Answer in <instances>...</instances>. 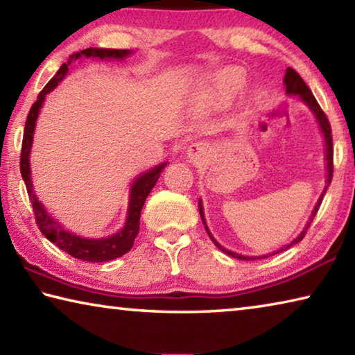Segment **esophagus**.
I'll return each mask as SVG.
<instances>
[{
  "mask_svg": "<svg viewBox=\"0 0 355 355\" xmlns=\"http://www.w3.org/2000/svg\"><path fill=\"white\" fill-rule=\"evenodd\" d=\"M207 153H208V146L205 142H194L188 147V156L191 161H194V163L202 161L207 156Z\"/></svg>",
  "mask_w": 355,
  "mask_h": 355,
  "instance_id": "1",
  "label": "esophagus"
}]
</instances>
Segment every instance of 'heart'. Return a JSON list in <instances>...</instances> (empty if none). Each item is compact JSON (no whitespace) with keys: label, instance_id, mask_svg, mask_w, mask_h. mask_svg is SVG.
<instances>
[{"label":"heart","instance_id":"obj_1","mask_svg":"<svg viewBox=\"0 0 355 355\" xmlns=\"http://www.w3.org/2000/svg\"><path fill=\"white\" fill-rule=\"evenodd\" d=\"M227 94H228V86H227V84H224V83H220L219 86H218V89H216V97L222 100Z\"/></svg>","mask_w":355,"mask_h":355}]
</instances>
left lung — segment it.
<instances>
[{"label": "left lung", "instance_id": "left-lung-1", "mask_svg": "<svg viewBox=\"0 0 355 355\" xmlns=\"http://www.w3.org/2000/svg\"><path fill=\"white\" fill-rule=\"evenodd\" d=\"M284 84H285V87H286V94H290V95H299V98L302 100L304 103L310 107L311 112L315 114V117H316V120H318V123H320V128H321L322 135H324V141H326L327 186H326V188H324L322 194H321V197H320V200H318V203H316V205H315L313 213H311V216H310V220H309V224H307V227L304 228V232L300 233V235H299L296 239H293V241H291L290 244L284 245V248H282V249H280V250H277V252H274V254H279V252H284V250H286V249H290L291 245L297 244L299 241H302V238L305 236V233H307V228L310 227L311 220H313V218H315V216H316L318 209H320V205H321V202H322V197H324V194H326V189L329 188L330 182H332V175H334V147H332V128H330V123H329V119H327V116H326V114H324V111L321 110V106L318 105V101H316V98H315V95L311 94V91H310V89H309V86H307V84H305V81L302 80V78H300V75L297 73L296 70L291 69V67H288V69H286V73H285V78H284ZM199 213H200L202 222H203V224H205V230L208 232L209 238L213 239L214 244L218 245V248H219L222 252H224V254L230 255V257H233V258H239V260H255V258H261V257H244V255L235 254V252H230V250H227V249L222 248V245H220L219 243H216V239L211 236V233H209V230H208V227H207V222H205V216H203V208H202V202H200V200H199ZM274 254H272V255H274ZM266 257H268V255H264V258H266Z\"/></svg>", "mask_w": 355, "mask_h": 355}]
</instances>
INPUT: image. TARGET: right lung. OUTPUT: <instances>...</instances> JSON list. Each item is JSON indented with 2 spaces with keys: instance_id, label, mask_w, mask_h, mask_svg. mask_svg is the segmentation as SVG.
I'll list each match as a JSON object with an SVG mask.
<instances>
[{
  "instance_id": "right-lung-1",
  "label": "right lung",
  "mask_w": 355,
  "mask_h": 355,
  "mask_svg": "<svg viewBox=\"0 0 355 355\" xmlns=\"http://www.w3.org/2000/svg\"><path fill=\"white\" fill-rule=\"evenodd\" d=\"M130 50H112V48H86L78 53H73L69 58V61L61 65V69L58 70V73L48 81L46 86L42 89L40 94L37 95V100L34 101V105L29 110V114L26 117L25 123V135H23L21 142V155H20V172L21 177L25 180L26 191L29 196V200L33 203L35 222H37L39 230L42 235H45L48 241L56 244L59 249L67 252L69 255L78 258V260L91 261V263H101V261H110L114 258H119L130 252L133 248L135 239L139 233V219L141 211L146 199L150 194V191L153 189L155 183L158 182L161 171L164 169L166 164H159L153 167L152 171H148L142 175L137 177L133 184H131L130 192V203H128V214L127 222L122 230L117 232L116 235L100 238V239H87L81 238L78 235H73L69 230H65L58 222L46 213L44 205L37 200V197L34 194L33 182H31V169H29V152H31L33 146V135L35 128V122H37V116L40 112L42 103H44L45 95L51 92L59 83H61L65 75L69 73V67L71 62H75L80 58H98V59H123L125 56L130 55Z\"/></svg>"
}]
</instances>
